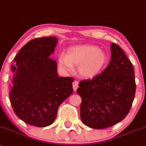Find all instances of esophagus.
<instances>
[{
	"label": "esophagus",
	"mask_w": 146,
	"mask_h": 146,
	"mask_svg": "<svg viewBox=\"0 0 146 146\" xmlns=\"http://www.w3.org/2000/svg\"><path fill=\"white\" fill-rule=\"evenodd\" d=\"M78 82H77V81H75V82H73V90L74 91H76L77 89L79 87V84H78Z\"/></svg>",
	"instance_id": "esophagus-1"
}]
</instances>
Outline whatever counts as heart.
<instances>
[{
  "mask_svg": "<svg viewBox=\"0 0 146 146\" xmlns=\"http://www.w3.org/2000/svg\"><path fill=\"white\" fill-rule=\"evenodd\" d=\"M107 57L103 51L92 45H78L68 49L66 56L58 58V66L62 71L71 73L73 66H78V74L81 78L92 80L104 67Z\"/></svg>",
  "mask_w": 146,
  "mask_h": 146,
  "instance_id": "obj_1",
  "label": "heart"
}]
</instances>
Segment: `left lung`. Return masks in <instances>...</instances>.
Instances as JSON below:
<instances>
[{"mask_svg":"<svg viewBox=\"0 0 146 146\" xmlns=\"http://www.w3.org/2000/svg\"><path fill=\"white\" fill-rule=\"evenodd\" d=\"M111 60L92 80L82 81L77 92L82 98L80 117L89 127L102 129L118 123L131 110L135 97L134 69L123 50L111 44Z\"/></svg>","mask_w":146,"mask_h":146,"instance_id":"8db88e82","label":"left lung"}]
</instances>
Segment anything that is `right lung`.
<instances>
[{"label":"right lung","mask_w":146,"mask_h":146,"mask_svg":"<svg viewBox=\"0 0 146 146\" xmlns=\"http://www.w3.org/2000/svg\"><path fill=\"white\" fill-rule=\"evenodd\" d=\"M56 36L36 38L22 47L14 58L9 95L13 111L26 123L45 127L54 122L60 105L73 93L72 78L57 73L51 58Z\"/></svg>","instance_id":"right-lung-1"}]
</instances>
